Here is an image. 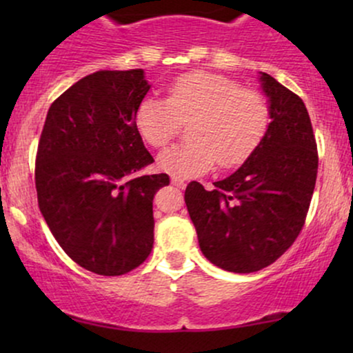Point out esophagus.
<instances>
[{
  "mask_svg": "<svg viewBox=\"0 0 353 353\" xmlns=\"http://www.w3.org/2000/svg\"><path fill=\"white\" fill-rule=\"evenodd\" d=\"M171 184L176 185V188H179V189H184L188 182H185L184 179H179V177H171Z\"/></svg>",
  "mask_w": 353,
  "mask_h": 353,
  "instance_id": "esophagus-1",
  "label": "esophagus"
}]
</instances>
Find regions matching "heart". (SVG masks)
I'll return each instance as SVG.
<instances>
[{"label": "heart", "mask_w": 353, "mask_h": 353, "mask_svg": "<svg viewBox=\"0 0 353 353\" xmlns=\"http://www.w3.org/2000/svg\"><path fill=\"white\" fill-rule=\"evenodd\" d=\"M139 134L152 148H164L189 124L184 144L161 152L157 164L172 177H194L214 164L236 168L264 139L270 124L265 96L212 72H185L168 86L164 99L145 98L136 109Z\"/></svg>", "instance_id": "1"}]
</instances>
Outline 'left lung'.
<instances>
[{"mask_svg": "<svg viewBox=\"0 0 353 353\" xmlns=\"http://www.w3.org/2000/svg\"><path fill=\"white\" fill-rule=\"evenodd\" d=\"M261 81L272 117L262 143L210 190L194 181L184 194L202 254L237 274L264 269L294 244L317 181V143L305 104L267 72Z\"/></svg>", "mask_w": 353, "mask_h": 353, "instance_id": "1", "label": "left lung"}]
</instances>
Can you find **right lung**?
Instances as JSON below:
<instances>
[{
    "mask_svg": "<svg viewBox=\"0 0 353 353\" xmlns=\"http://www.w3.org/2000/svg\"><path fill=\"white\" fill-rule=\"evenodd\" d=\"M148 91L143 70L92 72L54 99L39 137V210L64 252L99 275L131 272L152 250V199L169 176H136L154 163L134 123Z\"/></svg>",
    "mask_w": 353,
    "mask_h": 353,
    "instance_id": "add662e5",
    "label": "right lung"
}]
</instances>
